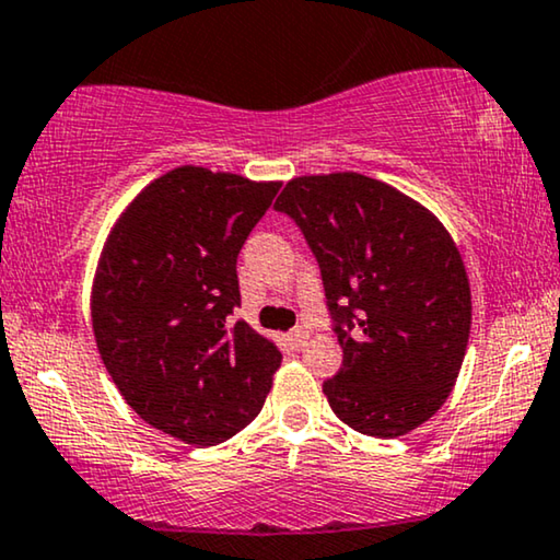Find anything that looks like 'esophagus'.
Returning <instances> with one entry per match:
<instances>
[{
    "label": "esophagus",
    "instance_id": "esophagus-1",
    "mask_svg": "<svg viewBox=\"0 0 560 560\" xmlns=\"http://www.w3.org/2000/svg\"><path fill=\"white\" fill-rule=\"evenodd\" d=\"M306 340H310V332H306L304 327H296V329H291V332L287 335V342H289V348H294V350H302L304 345H306Z\"/></svg>",
    "mask_w": 560,
    "mask_h": 560
}]
</instances>
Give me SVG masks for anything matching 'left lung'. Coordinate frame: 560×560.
<instances>
[{"label": "left lung", "instance_id": "1", "mask_svg": "<svg viewBox=\"0 0 560 560\" xmlns=\"http://www.w3.org/2000/svg\"><path fill=\"white\" fill-rule=\"evenodd\" d=\"M279 212L317 258L342 368L322 385L360 434L404 436L452 393L471 327L459 248L434 212L358 172L294 177Z\"/></svg>", "mask_w": 560, "mask_h": 560}]
</instances>
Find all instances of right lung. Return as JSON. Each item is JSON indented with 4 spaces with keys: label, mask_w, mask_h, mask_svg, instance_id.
<instances>
[{
    "label": "right lung",
    "mask_w": 560,
    "mask_h": 560,
    "mask_svg": "<svg viewBox=\"0 0 560 560\" xmlns=\"http://www.w3.org/2000/svg\"><path fill=\"white\" fill-rule=\"evenodd\" d=\"M281 183L205 167L149 183L108 233L91 291L101 360L149 427L215 446L264 408L281 352L246 322L235 261Z\"/></svg>",
    "instance_id": "right-lung-1"
}]
</instances>
